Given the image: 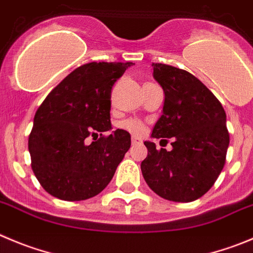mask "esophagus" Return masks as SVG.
I'll return each instance as SVG.
<instances>
[{
    "label": "esophagus",
    "mask_w": 253,
    "mask_h": 253,
    "mask_svg": "<svg viewBox=\"0 0 253 253\" xmlns=\"http://www.w3.org/2000/svg\"><path fill=\"white\" fill-rule=\"evenodd\" d=\"M131 142H132V145H140V143L142 142V141H141V138L136 137V136H132V137H131Z\"/></svg>",
    "instance_id": "esophagus-1"
}]
</instances>
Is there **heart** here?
<instances>
[{
	"label": "heart",
	"mask_w": 253,
	"mask_h": 253,
	"mask_svg": "<svg viewBox=\"0 0 253 253\" xmlns=\"http://www.w3.org/2000/svg\"><path fill=\"white\" fill-rule=\"evenodd\" d=\"M121 127L136 134H141L143 131H145V126H143V124L141 121H137V120H126V121L122 122Z\"/></svg>",
	"instance_id": "1"
}]
</instances>
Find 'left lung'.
Listing matches in <instances>:
<instances>
[{
    "label": "left lung",
    "instance_id": "obj_1",
    "mask_svg": "<svg viewBox=\"0 0 253 253\" xmlns=\"http://www.w3.org/2000/svg\"><path fill=\"white\" fill-rule=\"evenodd\" d=\"M152 67L165 103L151 137L172 138V150H156L155 143L146 141L148 155L141 171L148 187L165 200L195 201L213 186L225 166L230 145L226 112L190 72L164 63Z\"/></svg>",
    "mask_w": 253,
    "mask_h": 253
}]
</instances>
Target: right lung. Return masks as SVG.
I'll return each mask as SVG.
<instances>
[{"instance_id": "right-lung-1", "label": "right lung", "mask_w": 253, "mask_h": 253, "mask_svg": "<svg viewBox=\"0 0 253 253\" xmlns=\"http://www.w3.org/2000/svg\"><path fill=\"white\" fill-rule=\"evenodd\" d=\"M132 62H91L52 89L36 111L28 137L31 167L42 187L65 201L98 195L112 180L131 136L111 126V89ZM100 134V138L97 136ZM96 136L87 144L85 138Z\"/></svg>"}]
</instances>
